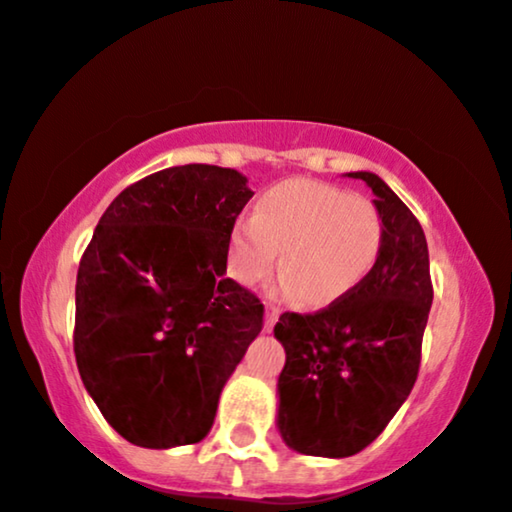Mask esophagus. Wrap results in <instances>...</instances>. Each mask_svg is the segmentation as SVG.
Instances as JSON below:
<instances>
[{"label": "esophagus", "instance_id": "esophagus-1", "mask_svg": "<svg viewBox=\"0 0 512 512\" xmlns=\"http://www.w3.org/2000/svg\"><path fill=\"white\" fill-rule=\"evenodd\" d=\"M278 316H280L278 306L268 304V306H266V330H273L275 323H278Z\"/></svg>", "mask_w": 512, "mask_h": 512}]
</instances>
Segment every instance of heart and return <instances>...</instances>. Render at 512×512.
<instances>
[{
    "instance_id": "heart-1",
    "label": "heart",
    "mask_w": 512,
    "mask_h": 512,
    "mask_svg": "<svg viewBox=\"0 0 512 512\" xmlns=\"http://www.w3.org/2000/svg\"><path fill=\"white\" fill-rule=\"evenodd\" d=\"M381 244L383 220L374 203L338 186L290 179L258 198L251 220L232 227L227 268L254 287L273 273L282 251V290L326 306L364 280Z\"/></svg>"
}]
</instances>
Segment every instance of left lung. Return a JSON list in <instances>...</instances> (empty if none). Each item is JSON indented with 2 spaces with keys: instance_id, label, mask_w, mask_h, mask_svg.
<instances>
[{
  "instance_id": "1",
  "label": "left lung",
  "mask_w": 512,
  "mask_h": 512,
  "mask_svg": "<svg viewBox=\"0 0 512 512\" xmlns=\"http://www.w3.org/2000/svg\"><path fill=\"white\" fill-rule=\"evenodd\" d=\"M364 179L383 220V244L359 285L314 314L285 311L278 426L297 453L350 458L374 443L417 381L434 302L429 249L419 220L371 172Z\"/></svg>"
}]
</instances>
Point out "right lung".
Instances as JSON below:
<instances>
[{"label": "right lung", "mask_w": 512, "mask_h": 512, "mask_svg": "<svg viewBox=\"0 0 512 512\" xmlns=\"http://www.w3.org/2000/svg\"><path fill=\"white\" fill-rule=\"evenodd\" d=\"M251 196L230 167H167L126 186L83 251L78 374L134 446L206 438L222 386L261 333V299L225 278L230 232Z\"/></svg>", "instance_id": "obj_1"}]
</instances>
